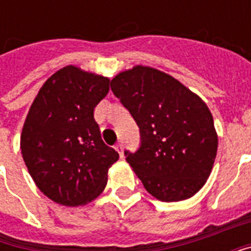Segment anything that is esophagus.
<instances>
[{"instance_id":"34e87169","label":"esophagus","mask_w":251,"mask_h":251,"mask_svg":"<svg viewBox=\"0 0 251 251\" xmlns=\"http://www.w3.org/2000/svg\"><path fill=\"white\" fill-rule=\"evenodd\" d=\"M114 148H115V151L120 153L121 157H122V156H124V153H122V149H124V145H122V142H117Z\"/></svg>"}]
</instances>
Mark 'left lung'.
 <instances>
[{
	"mask_svg": "<svg viewBox=\"0 0 251 251\" xmlns=\"http://www.w3.org/2000/svg\"><path fill=\"white\" fill-rule=\"evenodd\" d=\"M110 87L140 127V148L125 156L145 189L163 201L194 196L208 179L218 149L207 104L151 67L121 72Z\"/></svg>",
	"mask_w": 251,
	"mask_h": 251,
	"instance_id": "left-lung-1",
	"label": "left lung"
}]
</instances>
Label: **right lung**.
<instances>
[{
    "mask_svg": "<svg viewBox=\"0 0 251 251\" xmlns=\"http://www.w3.org/2000/svg\"><path fill=\"white\" fill-rule=\"evenodd\" d=\"M107 77L67 66L47 80L30 106L21 153L43 194L63 205H82L102 194L118 153L94 120L109 93Z\"/></svg>",
    "mask_w": 251,
    "mask_h": 251,
    "instance_id": "add662e5",
    "label": "right lung"
}]
</instances>
